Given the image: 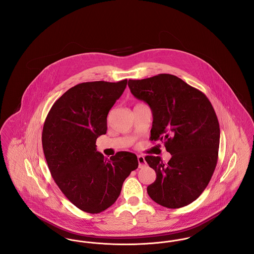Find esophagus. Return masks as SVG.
<instances>
[{
  "label": "esophagus",
  "mask_w": 254,
  "mask_h": 254,
  "mask_svg": "<svg viewBox=\"0 0 254 254\" xmlns=\"http://www.w3.org/2000/svg\"><path fill=\"white\" fill-rule=\"evenodd\" d=\"M138 163H139V168H140V169L145 167V164H146V163H145V157L139 155V156H138Z\"/></svg>",
  "instance_id": "34e87169"
}]
</instances>
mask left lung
Returning <instances> with one entry per match:
<instances>
[{
  "instance_id": "left-lung-1",
  "label": "left lung",
  "mask_w": 254,
  "mask_h": 254,
  "mask_svg": "<svg viewBox=\"0 0 254 254\" xmlns=\"http://www.w3.org/2000/svg\"><path fill=\"white\" fill-rule=\"evenodd\" d=\"M128 86L152 110L150 141L164 142L171 154L168 163L145 156L157 176L147 193L169 208L190 205L205 190L217 165L220 127L211 103L202 91L171 74L128 80Z\"/></svg>"
}]
</instances>
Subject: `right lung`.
Returning <instances> with one entry per match:
<instances>
[{"label": "right lung", "instance_id": "1", "mask_svg": "<svg viewBox=\"0 0 254 254\" xmlns=\"http://www.w3.org/2000/svg\"><path fill=\"white\" fill-rule=\"evenodd\" d=\"M127 80L86 82L69 88L53 104L43 127L42 144L49 171L61 191L81 210L100 213L113 205L137 156L119 151L108 159L97 138L107 133V117Z\"/></svg>", "mask_w": 254, "mask_h": 254}]
</instances>
